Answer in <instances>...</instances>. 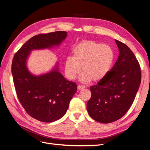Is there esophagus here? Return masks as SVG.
Listing matches in <instances>:
<instances>
[{
  "instance_id": "esophagus-1",
  "label": "esophagus",
  "mask_w": 150,
  "mask_h": 150,
  "mask_svg": "<svg viewBox=\"0 0 150 150\" xmlns=\"http://www.w3.org/2000/svg\"><path fill=\"white\" fill-rule=\"evenodd\" d=\"M85 88V87L84 86H81V85H79L78 86V90H79V91H81V90H83V89H84Z\"/></svg>"
}]
</instances>
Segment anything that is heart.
Listing matches in <instances>:
<instances>
[{
  "instance_id": "1",
  "label": "heart",
  "mask_w": 150,
  "mask_h": 150,
  "mask_svg": "<svg viewBox=\"0 0 150 150\" xmlns=\"http://www.w3.org/2000/svg\"><path fill=\"white\" fill-rule=\"evenodd\" d=\"M72 56L66 57L64 71L67 78L74 79L81 67L83 71L79 79L87 83L93 79H102L110 71L114 61V52L107 44H101L94 40H84L74 47Z\"/></svg>"
}]
</instances>
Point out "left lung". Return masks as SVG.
I'll list each match as a JSON object with an SVG mask.
<instances>
[{
	"mask_svg": "<svg viewBox=\"0 0 150 150\" xmlns=\"http://www.w3.org/2000/svg\"><path fill=\"white\" fill-rule=\"evenodd\" d=\"M119 56L115 64L97 85L91 86L87 110L93 120L110 123L120 119L134 100L141 83L140 66L134 54L116 39Z\"/></svg>",
	"mask_w": 150,
	"mask_h": 150,
	"instance_id": "1",
	"label": "left lung"
}]
</instances>
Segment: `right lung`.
Segmentation results:
<instances>
[{"mask_svg":"<svg viewBox=\"0 0 150 150\" xmlns=\"http://www.w3.org/2000/svg\"><path fill=\"white\" fill-rule=\"evenodd\" d=\"M67 35L65 31H57L35 35L13 58L12 74L17 97L26 112L40 121L51 122L61 118L77 91V85L62 75L58 61L49 71L35 75L28 69V59L33 51L59 47Z\"/></svg>","mask_w":150,"mask_h":150,"instance_id":"right-lung-1","label":"right lung"}]
</instances>
